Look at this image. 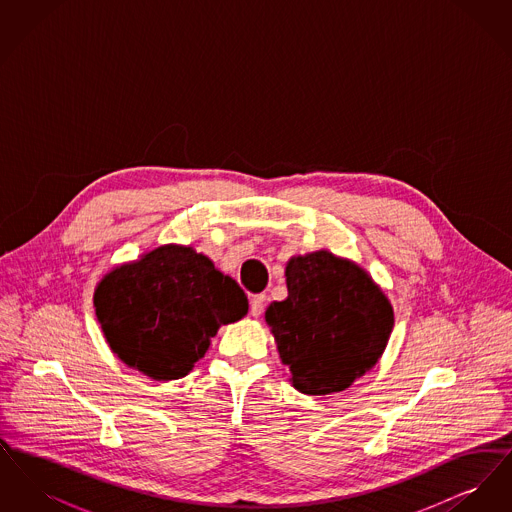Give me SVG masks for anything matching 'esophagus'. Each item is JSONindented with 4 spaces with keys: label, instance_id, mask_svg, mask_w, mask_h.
<instances>
[{
    "label": "esophagus",
    "instance_id": "34e87169",
    "mask_svg": "<svg viewBox=\"0 0 512 512\" xmlns=\"http://www.w3.org/2000/svg\"><path fill=\"white\" fill-rule=\"evenodd\" d=\"M265 311V295H253L249 301V313L253 317H259Z\"/></svg>",
    "mask_w": 512,
    "mask_h": 512
}]
</instances>
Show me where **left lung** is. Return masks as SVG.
I'll return each instance as SVG.
<instances>
[{"label": "left lung", "mask_w": 512, "mask_h": 512, "mask_svg": "<svg viewBox=\"0 0 512 512\" xmlns=\"http://www.w3.org/2000/svg\"><path fill=\"white\" fill-rule=\"evenodd\" d=\"M288 297L268 305L267 320L293 388L326 395L349 388L386 349L393 309L365 270L328 251L293 257Z\"/></svg>", "instance_id": "8db88e82"}]
</instances>
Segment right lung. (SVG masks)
<instances>
[{
    "label": "right lung",
    "instance_id": "1",
    "mask_svg": "<svg viewBox=\"0 0 512 512\" xmlns=\"http://www.w3.org/2000/svg\"><path fill=\"white\" fill-rule=\"evenodd\" d=\"M94 305L113 353L153 380L190 374L220 326L249 309L236 280L180 245L157 247L109 272Z\"/></svg>",
    "mask_w": 512,
    "mask_h": 512
}]
</instances>
